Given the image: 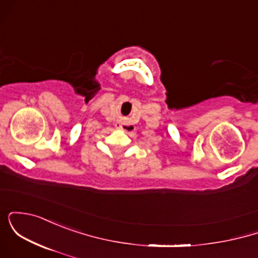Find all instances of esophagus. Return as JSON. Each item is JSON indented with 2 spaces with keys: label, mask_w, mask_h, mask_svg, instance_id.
<instances>
[{
  "label": "esophagus",
  "mask_w": 258,
  "mask_h": 258,
  "mask_svg": "<svg viewBox=\"0 0 258 258\" xmlns=\"http://www.w3.org/2000/svg\"><path fill=\"white\" fill-rule=\"evenodd\" d=\"M120 128L123 130V131L131 132V131H133V128H135V127L131 126V125H120Z\"/></svg>",
  "instance_id": "1"
}]
</instances>
